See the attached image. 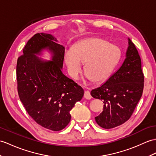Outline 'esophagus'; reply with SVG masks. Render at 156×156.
Masks as SVG:
<instances>
[{
    "label": "esophagus",
    "mask_w": 156,
    "mask_h": 156,
    "mask_svg": "<svg viewBox=\"0 0 156 156\" xmlns=\"http://www.w3.org/2000/svg\"><path fill=\"white\" fill-rule=\"evenodd\" d=\"M84 98L87 100H90L92 98V96L90 94L89 91H85L84 92Z\"/></svg>",
    "instance_id": "34e87169"
}]
</instances>
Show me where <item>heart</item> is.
Instances as JSON below:
<instances>
[{
    "mask_svg": "<svg viewBox=\"0 0 156 156\" xmlns=\"http://www.w3.org/2000/svg\"><path fill=\"white\" fill-rule=\"evenodd\" d=\"M120 52L105 40L92 37L78 42L64 54V61L71 76L78 78L85 63V73L94 83L109 78L118 64Z\"/></svg>",
    "mask_w": 156,
    "mask_h": 156,
    "instance_id": "heart-1",
    "label": "heart"
}]
</instances>
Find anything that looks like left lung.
Segmentation results:
<instances>
[{"label":"left lung","instance_id":"1","mask_svg":"<svg viewBox=\"0 0 156 156\" xmlns=\"http://www.w3.org/2000/svg\"><path fill=\"white\" fill-rule=\"evenodd\" d=\"M144 82L140 56L128 38L126 58L121 67L104 84L90 93L104 104L102 113L95 117L97 124L110 129L128 121L142 96Z\"/></svg>","mask_w":156,"mask_h":156}]
</instances>
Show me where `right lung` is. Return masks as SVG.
<instances>
[{
    "instance_id": "1",
    "label": "right lung",
    "mask_w": 156,
    "mask_h": 156,
    "mask_svg": "<svg viewBox=\"0 0 156 156\" xmlns=\"http://www.w3.org/2000/svg\"><path fill=\"white\" fill-rule=\"evenodd\" d=\"M53 36L34 34L23 49L16 64L17 89L20 100L30 117L42 127L60 131L70 122V110L84 96V90L65 76V48ZM48 49L52 60L35 56Z\"/></svg>"
}]
</instances>
